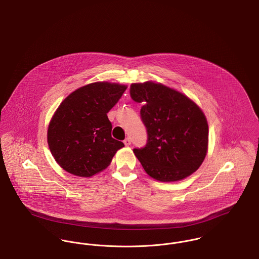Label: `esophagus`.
<instances>
[{
  "label": "esophagus",
  "instance_id": "obj_1",
  "mask_svg": "<svg viewBox=\"0 0 259 259\" xmlns=\"http://www.w3.org/2000/svg\"><path fill=\"white\" fill-rule=\"evenodd\" d=\"M124 144H125V146H130L131 145V139L130 138H126V139L124 140Z\"/></svg>",
  "mask_w": 259,
  "mask_h": 259
}]
</instances>
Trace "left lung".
I'll use <instances>...</instances> for the list:
<instances>
[{
    "label": "left lung",
    "instance_id": "left-lung-1",
    "mask_svg": "<svg viewBox=\"0 0 259 259\" xmlns=\"http://www.w3.org/2000/svg\"><path fill=\"white\" fill-rule=\"evenodd\" d=\"M130 95L142 102L147 143L133 149L146 172L159 181L185 179L198 169L208 148V124L199 107L163 84L132 83Z\"/></svg>",
    "mask_w": 259,
    "mask_h": 259
}]
</instances>
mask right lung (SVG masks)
Instances as JSON below:
<instances>
[{"instance_id":"right-lung-1","label":"right lung","mask_w":259,"mask_h":259,"mask_svg":"<svg viewBox=\"0 0 259 259\" xmlns=\"http://www.w3.org/2000/svg\"><path fill=\"white\" fill-rule=\"evenodd\" d=\"M127 87L94 82L67 97L50 121L49 149L66 171L90 178L106 168L124 144L111 137L108 111Z\"/></svg>"}]
</instances>
